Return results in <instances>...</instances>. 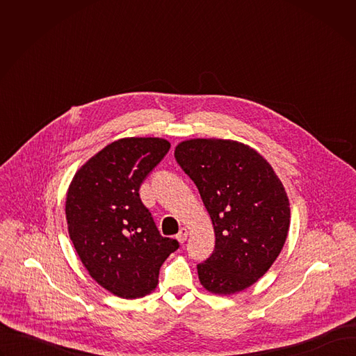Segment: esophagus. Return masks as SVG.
<instances>
[{
	"label": "esophagus",
	"mask_w": 356,
	"mask_h": 356,
	"mask_svg": "<svg viewBox=\"0 0 356 356\" xmlns=\"http://www.w3.org/2000/svg\"><path fill=\"white\" fill-rule=\"evenodd\" d=\"M187 236H188V231L186 228H181L179 231V234L176 235V239L180 242V243H184L187 241Z\"/></svg>",
	"instance_id": "obj_1"
}]
</instances>
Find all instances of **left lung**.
Here are the masks:
<instances>
[{
	"mask_svg": "<svg viewBox=\"0 0 356 356\" xmlns=\"http://www.w3.org/2000/svg\"><path fill=\"white\" fill-rule=\"evenodd\" d=\"M175 158L194 181L211 217L216 246L197 265L211 293L232 294L252 286L273 265L290 227L289 198L272 166L236 140L190 139Z\"/></svg>",
	"mask_w": 356,
	"mask_h": 356,
	"instance_id": "left-lung-1",
	"label": "left lung"
}]
</instances>
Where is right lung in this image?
I'll return each mask as SVG.
<instances>
[{
  "mask_svg": "<svg viewBox=\"0 0 356 356\" xmlns=\"http://www.w3.org/2000/svg\"><path fill=\"white\" fill-rule=\"evenodd\" d=\"M169 149L162 138L115 140L77 170L67 190V229L81 264L122 298L155 290L162 264L179 249L176 239L161 235L139 197Z\"/></svg>",
  "mask_w": 356,
  "mask_h": 356,
  "instance_id": "right-lung-1",
  "label": "right lung"
}]
</instances>
